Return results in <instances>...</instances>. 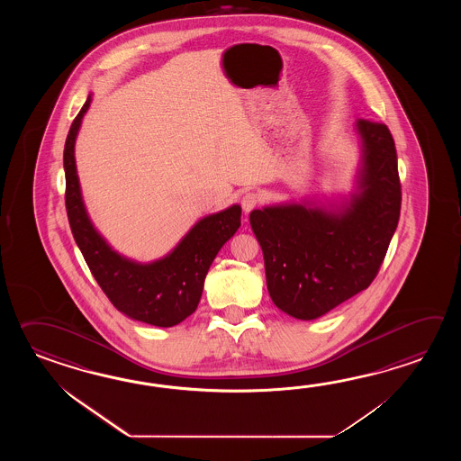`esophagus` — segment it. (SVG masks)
<instances>
[{
	"label": "esophagus",
	"instance_id": "34e87169",
	"mask_svg": "<svg viewBox=\"0 0 461 461\" xmlns=\"http://www.w3.org/2000/svg\"><path fill=\"white\" fill-rule=\"evenodd\" d=\"M260 201H262V197H260L258 193H254V191L245 193L242 199H240V204H242V209H244L245 214H247V212H250L252 209L258 206V204H260Z\"/></svg>",
	"mask_w": 461,
	"mask_h": 461
}]
</instances>
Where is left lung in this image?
<instances>
[{
	"label": "left lung",
	"instance_id": "1",
	"mask_svg": "<svg viewBox=\"0 0 461 461\" xmlns=\"http://www.w3.org/2000/svg\"><path fill=\"white\" fill-rule=\"evenodd\" d=\"M363 138L361 193L341 212L300 204L250 212L274 303L314 320L366 290L379 274L401 217L397 151L384 123L357 120Z\"/></svg>",
	"mask_w": 461,
	"mask_h": 461
}]
</instances>
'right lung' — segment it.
Masks as SVG:
<instances>
[{
  "instance_id": "obj_1",
  "label": "right lung",
  "mask_w": 461,
  "mask_h": 461,
  "mask_svg": "<svg viewBox=\"0 0 461 461\" xmlns=\"http://www.w3.org/2000/svg\"><path fill=\"white\" fill-rule=\"evenodd\" d=\"M90 95L70 125L64 147L66 209L70 230L104 294L133 320L169 328L196 312L207 270L240 226V206L204 217L176 249L153 264H135L113 252L88 221L80 196L74 145Z\"/></svg>"
}]
</instances>
